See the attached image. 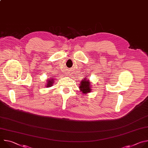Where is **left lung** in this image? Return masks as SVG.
Listing matches in <instances>:
<instances>
[{
	"label": "left lung",
	"mask_w": 148,
	"mask_h": 148,
	"mask_svg": "<svg viewBox=\"0 0 148 148\" xmlns=\"http://www.w3.org/2000/svg\"><path fill=\"white\" fill-rule=\"evenodd\" d=\"M91 81L87 78H84L80 82V84H79V91L83 94H87L88 93L91 92Z\"/></svg>",
	"instance_id": "8db88e82"
}]
</instances>
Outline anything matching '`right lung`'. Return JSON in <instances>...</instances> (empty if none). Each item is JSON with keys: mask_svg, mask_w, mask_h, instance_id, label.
Returning <instances> with one entry per match:
<instances>
[{"mask_svg": "<svg viewBox=\"0 0 148 148\" xmlns=\"http://www.w3.org/2000/svg\"><path fill=\"white\" fill-rule=\"evenodd\" d=\"M47 83L46 84V87H51V86H53V84L54 83V79L53 77H51L50 78L48 79L47 80Z\"/></svg>", "mask_w": 148, "mask_h": 148, "instance_id": "right-lung-1", "label": "right lung"}]
</instances>
